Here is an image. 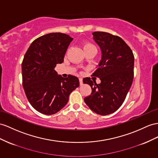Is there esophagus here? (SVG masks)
I'll use <instances>...</instances> for the list:
<instances>
[{
  "mask_svg": "<svg viewBox=\"0 0 158 158\" xmlns=\"http://www.w3.org/2000/svg\"><path fill=\"white\" fill-rule=\"evenodd\" d=\"M79 84H80V85H83V78L80 77V78H79Z\"/></svg>",
  "mask_w": 158,
  "mask_h": 158,
  "instance_id": "esophagus-1",
  "label": "esophagus"
}]
</instances>
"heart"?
<instances>
[{
	"label": "heart",
	"mask_w": 158,
	"mask_h": 158,
	"mask_svg": "<svg viewBox=\"0 0 158 158\" xmlns=\"http://www.w3.org/2000/svg\"><path fill=\"white\" fill-rule=\"evenodd\" d=\"M83 48L84 52L91 51V50L96 51V47L94 45V44L90 42H87V41H85L83 43Z\"/></svg>",
	"instance_id": "heart-1"
}]
</instances>
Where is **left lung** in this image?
<instances>
[{
    "instance_id": "obj_1",
    "label": "left lung",
    "mask_w": 158,
    "mask_h": 158,
    "mask_svg": "<svg viewBox=\"0 0 158 158\" xmlns=\"http://www.w3.org/2000/svg\"><path fill=\"white\" fill-rule=\"evenodd\" d=\"M93 35L102 57L92 76L99 78L101 83L97 84L90 77L83 79V83L89 85L92 90L84 101L96 114L106 115L118 110L126 98L134 75V55L118 36L99 31Z\"/></svg>"
}]
</instances>
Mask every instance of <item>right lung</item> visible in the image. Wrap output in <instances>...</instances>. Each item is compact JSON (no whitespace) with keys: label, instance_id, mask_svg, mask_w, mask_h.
<instances>
[{"label":"right lung","instance_id":"add662e5","mask_svg":"<svg viewBox=\"0 0 158 158\" xmlns=\"http://www.w3.org/2000/svg\"><path fill=\"white\" fill-rule=\"evenodd\" d=\"M73 38L61 33L41 36L31 43L22 62L23 86L34 109L44 115L59 111L67 103L71 93L79 85L73 75L63 78L55 68L64 60Z\"/></svg>","mask_w":158,"mask_h":158}]
</instances>
